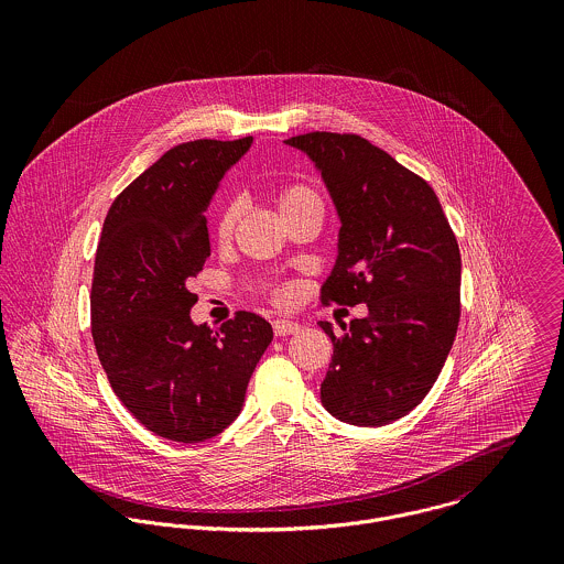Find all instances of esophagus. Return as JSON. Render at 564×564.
I'll return each instance as SVG.
<instances>
[{
	"instance_id": "1",
	"label": "esophagus",
	"mask_w": 564,
	"mask_h": 564,
	"mask_svg": "<svg viewBox=\"0 0 564 564\" xmlns=\"http://www.w3.org/2000/svg\"><path fill=\"white\" fill-rule=\"evenodd\" d=\"M302 329V325L295 322H286V319H278L273 322V332L275 336H291V334H297Z\"/></svg>"
}]
</instances>
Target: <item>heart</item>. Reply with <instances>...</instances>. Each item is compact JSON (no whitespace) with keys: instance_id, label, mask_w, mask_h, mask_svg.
Masks as SVG:
<instances>
[{"instance_id":"1","label":"heart","mask_w":564,"mask_h":564,"mask_svg":"<svg viewBox=\"0 0 564 564\" xmlns=\"http://www.w3.org/2000/svg\"><path fill=\"white\" fill-rule=\"evenodd\" d=\"M313 199H319V195L302 184V182H291V184H284L280 186V191L275 193V202H278V208L280 213H286L304 202H313ZM237 219H239V206L235 202H228L221 206V210L217 213V219H215V235L219 241H228L232 235H235V226H237ZM280 302H286L291 297V291H280L275 295Z\"/></svg>"}]
</instances>
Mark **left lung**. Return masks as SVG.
<instances>
[{"mask_svg": "<svg viewBox=\"0 0 564 564\" xmlns=\"http://www.w3.org/2000/svg\"><path fill=\"white\" fill-rule=\"evenodd\" d=\"M286 145L322 171L336 206L338 256L323 304H367L334 334L322 403L336 419L378 427L423 402L460 322V249L432 186L358 134L308 132Z\"/></svg>", "mask_w": 564, "mask_h": 564, "instance_id": "left-lung-1", "label": "left lung"}]
</instances>
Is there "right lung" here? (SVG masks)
<instances>
[{
    "mask_svg": "<svg viewBox=\"0 0 564 564\" xmlns=\"http://www.w3.org/2000/svg\"><path fill=\"white\" fill-rule=\"evenodd\" d=\"M251 137L171 148L112 202L97 245L90 332L115 395L156 436L199 443L241 412L249 378L273 338L253 313L195 325L188 291L210 239L206 210Z\"/></svg>",
    "mask_w": 564,
    "mask_h": 564,
    "instance_id": "1",
    "label": "right lung"
}]
</instances>
